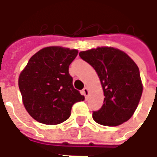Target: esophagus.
I'll list each match as a JSON object with an SVG mask.
<instances>
[{
  "label": "esophagus",
  "mask_w": 157,
  "mask_h": 157,
  "mask_svg": "<svg viewBox=\"0 0 157 157\" xmlns=\"http://www.w3.org/2000/svg\"><path fill=\"white\" fill-rule=\"evenodd\" d=\"M83 94L86 96V97H87L89 95V89L87 87H85V88L83 89Z\"/></svg>",
  "instance_id": "esophagus-1"
}]
</instances>
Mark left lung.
Masks as SVG:
<instances>
[{"instance_id": "obj_1", "label": "left lung", "mask_w": 157, "mask_h": 157, "mask_svg": "<svg viewBox=\"0 0 157 157\" xmlns=\"http://www.w3.org/2000/svg\"><path fill=\"white\" fill-rule=\"evenodd\" d=\"M79 55L95 69L105 97L101 109L92 113L94 121L104 126H118L128 121L143 92L135 62L125 52L108 46L81 51Z\"/></svg>"}]
</instances>
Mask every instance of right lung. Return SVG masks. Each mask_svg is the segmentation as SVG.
Returning <instances> with one entry per match:
<instances>
[{"mask_svg":"<svg viewBox=\"0 0 157 157\" xmlns=\"http://www.w3.org/2000/svg\"><path fill=\"white\" fill-rule=\"evenodd\" d=\"M77 49L49 46L33 55L22 70L18 86L23 105L36 121L55 125L71 116L74 103L85 97L75 90L69 74V65Z\"/></svg>","mask_w":157,"mask_h":157,"instance_id":"right-lung-1","label":"right lung"}]
</instances>
